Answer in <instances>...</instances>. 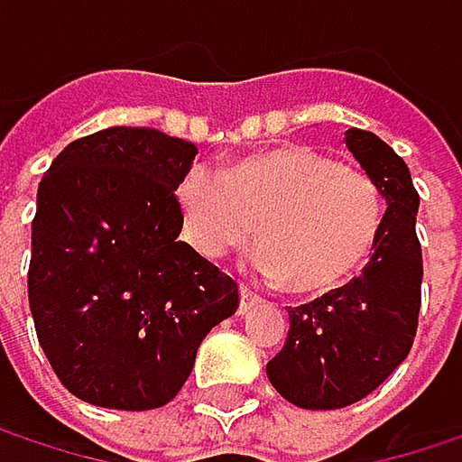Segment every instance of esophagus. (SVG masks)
Wrapping results in <instances>:
<instances>
[{"label":"esophagus","instance_id":"obj_1","mask_svg":"<svg viewBox=\"0 0 462 462\" xmlns=\"http://www.w3.org/2000/svg\"><path fill=\"white\" fill-rule=\"evenodd\" d=\"M259 302H262V297H259L256 291H251L248 286H240V308H237V313H248V310H254Z\"/></svg>","mask_w":462,"mask_h":462}]
</instances>
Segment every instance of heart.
<instances>
[{
    "label": "heart",
    "mask_w": 462,
    "mask_h": 462,
    "mask_svg": "<svg viewBox=\"0 0 462 462\" xmlns=\"http://www.w3.org/2000/svg\"><path fill=\"white\" fill-rule=\"evenodd\" d=\"M181 237L206 259H219L256 237L254 267L302 294L350 281L372 256L383 225V187L361 168L281 146L248 154L225 173L192 165L176 184Z\"/></svg>",
    "instance_id": "heart-1"
}]
</instances>
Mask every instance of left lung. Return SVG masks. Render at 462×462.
I'll list each match as a JSON object with an SVG mask.
<instances>
[{
	"label": "left lung",
	"instance_id": "left-lung-1",
	"mask_svg": "<svg viewBox=\"0 0 462 462\" xmlns=\"http://www.w3.org/2000/svg\"><path fill=\"white\" fill-rule=\"evenodd\" d=\"M345 146L383 187L388 208L361 275L308 305L289 308V337L267 364V377L302 410H342L380 388L410 356L420 316V195L410 168L369 131L350 128Z\"/></svg>",
	"mask_w": 462,
	"mask_h": 462
}]
</instances>
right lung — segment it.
<instances>
[{
  "label": "right lung",
  "mask_w": 462,
  "mask_h": 462,
  "mask_svg": "<svg viewBox=\"0 0 462 462\" xmlns=\"http://www.w3.org/2000/svg\"><path fill=\"white\" fill-rule=\"evenodd\" d=\"M195 154L117 125L71 141L40 181L29 308L52 372L88 404H168L240 305L230 275L179 240L176 184Z\"/></svg>",
  "instance_id": "add662e5"
}]
</instances>
